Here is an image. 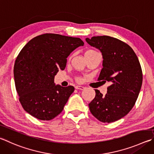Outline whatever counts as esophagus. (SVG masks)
Segmentation results:
<instances>
[{"label":"esophagus","instance_id":"obj_1","mask_svg":"<svg viewBox=\"0 0 154 154\" xmlns=\"http://www.w3.org/2000/svg\"><path fill=\"white\" fill-rule=\"evenodd\" d=\"M75 89H79V90H83V89H84V87L82 85H76L75 86Z\"/></svg>","mask_w":154,"mask_h":154}]
</instances>
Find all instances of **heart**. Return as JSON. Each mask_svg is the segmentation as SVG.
<instances>
[{"mask_svg":"<svg viewBox=\"0 0 154 154\" xmlns=\"http://www.w3.org/2000/svg\"><path fill=\"white\" fill-rule=\"evenodd\" d=\"M96 52H97L94 51V50H88V51L85 52V54H88V53H96ZM79 79H80L79 78H77V80H79Z\"/></svg>","mask_w":154,"mask_h":154,"instance_id":"obj_1","label":"heart"}]
</instances>
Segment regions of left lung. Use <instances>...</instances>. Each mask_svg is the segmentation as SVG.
Instances as JSON below:
<instances>
[{
    "instance_id": "8db88e82",
    "label": "left lung",
    "mask_w": 154,
    "mask_h": 154,
    "mask_svg": "<svg viewBox=\"0 0 154 154\" xmlns=\"http://www.w3.org/2000/svg\"><path fill=\"white\" fill-rule=\"evenodd\" d=\"M85 40L102 52L103 68L97 80L111 84L105 96L95 89L89 110L100 121L110 123L127 115L135 104L143 82L140 63L133 50L119 39L102 35Z\"/></svg>"
}]
</instances>
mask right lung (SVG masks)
Returning a JSON list of instances; mask_svg holds the SVG:
<instances>
[{
	"label": "right lung",
	"instance_id": "add662e5",
	"mask_svg": "<svg viewBox=\"0 0 154 154\" xmlns=\"http://www.w3.org/2000/svg\"><path fill=\"white\" fill-rule=\"evenodd\" d=\"M83 44L79 38L44 33L22 48L14 65V79L19 102L27 113L50 121L63 111L75 88L55 85L54 76L65 69L69 55Z\"/></svg>",
	"mask_w": 154,
	"mask_h": 154
}]
</instances>
